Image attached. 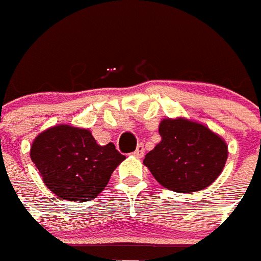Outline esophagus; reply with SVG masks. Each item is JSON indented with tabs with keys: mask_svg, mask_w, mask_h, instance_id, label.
Masks as SVG:
<instances>
[{
	"mask_svg": "<svg viewBox=\"0 0 261 261\" xmlns=\"http://www.w3.org/2000/svg\"><path fill=\"white\" fill-rule=\"evenodd\" d=\"M144 151H145V149H144V145H137V147H136V150L133 151V155L135 156H137V158H141L142 155H144Z\"/></svg>",
	"mask_w": 261,
	"mask_h": 261,
	"instance_id": "obj_1",
	"label": "esophagus"
}]
</instances>
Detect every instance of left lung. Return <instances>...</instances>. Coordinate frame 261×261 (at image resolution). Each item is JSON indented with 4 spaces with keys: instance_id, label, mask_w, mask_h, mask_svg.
I'll return each mask as SVG.
<instances>
[{
    "instance_id": "left-lung-1",
    "label": "left lung",
    "mask_w": 261,
    "mask_h": 261,
    "mask_svg": "<svg viewBox=\"0 0 261 261\" xmlns=\"http://www.w3.org/2000/svg\"><path fill=\"white\" fill-rule=\"evenodd\" d=\"M161 142L145 155L155 180L174 192L190 193L211 186L227 159V145L208 126L177 117L159 124Z\"/></svg>"
}]
</instances>
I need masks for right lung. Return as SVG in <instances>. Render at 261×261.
<instances>
[{
  "label": "right lung",
  "instance_id": "add662e5",
  "mask_svg": "<svg viewBox=\"0 0 261 261\" xmlns=\"http://www.w3.org/2000/svg\"><path fill=\"white\" fill-rule=\"evenodd\" d=\"M48 190L68 201H90L123 162L112 142L99 145L89 129L60 124L41 132L30 151Z\"/></svg>",
  "mask_w": 261,
  "mask_h": 261
}]
</instances>
